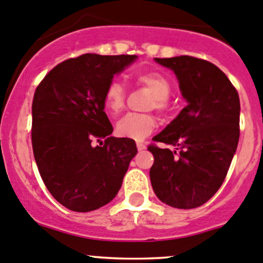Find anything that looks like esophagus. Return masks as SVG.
<instances>
[{"instance_id": "esophagus-1", "label": "esophagus", "mask_w": 263, "mask_h": 263, "mask_svg": "<svg viewBox=\"0 0 263 263\" xmlns=\"http://www.w3.org/2000/svg\"><path fill=\"white\" fill-rule=\"evenodd\" d=\"M136 146H137V150H139V151H142V150H145V147H146V146H145L144 144H141V142H137V144H136Z\"/></svg>"}]
</instances>
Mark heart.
Instances as JSON below:
<instances>
[{
  "mask_svg": "<svg viewBox=\"0 0 263 263\" xmlns=\"http://www.w3.org/2000/svg\"><path fill=\"white\" fill-rule=\"evenodd\" d=\"M139 85L144 86L153 94L148 109H156L166 113L169 109L168 98L172 94V82L165 75L158 71H145L135 76ZM126 87L118 80H112L107 85L104 91V108L109 115H119L126 104ZM156 126L155 118L151 115L129 113L117 123V134L122 137L134 140H144L154 131Z\"/></svg>",
  "mask_w": 263,
  "mask_h": 263,
  "instance_id": "heart-1",
  "label": "heart"
}]
</instances>
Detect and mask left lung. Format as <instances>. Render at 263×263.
Listing matches in <instances>:
<instances>
[{
    "label": "left lung",
    "instance_id": "1",
    "mask_svg": "<svg viewBox=\"0 0 263 263\" xmlns=\"http://www.w3.org/2000/svg\"><path fill=\"white\" fill-rule=\"evenodd\" d=\"M172 68L187 105L150 144V181L166 205L195 209L208 202L227 177L239 141V95L214 63L191 55L155 58Z\"/></svg>",
    "mask_w": 263,
    "mask_h": 263
}]
</instances>
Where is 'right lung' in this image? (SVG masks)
<instances>
[{
  "mask_svg": "<svg viewBox=\"0 0 263 263\" xmlns=\"http://www.w3.org/2000/svg\"><path fill=\"white\" fill-rule=\"evenodd\" d=\"M135 60V54L86 53L58 63L36 86L34 159L47 190L70 210L87 213L110 202L137 154L132 139L109 136L113 126L103 102L113 76Z\"/></svg>",
  "mask_w": 263,
  "mask_h": 263,
  "instance_id": "add662e5",
  "label": "right lung"
}]
</instances>
